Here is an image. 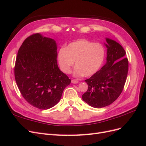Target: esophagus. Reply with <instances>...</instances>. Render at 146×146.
Listing matches in <instances>:
<instances>
[{
	"mask_svg": "<svg viewBox=\"0 0 146 146\" xmlns=\"http://www.w3.org/2000/svg\"><path fill=\"white\" fill-rule=\"evenodd\" d=\"M71 82H72V83H73V84H76V83H78V82L77 80H76V79H72Z\"/></svg>",
	"mask_w": 146,
	"mask_h": 146,
	"instance_id": "1",
	"label": "esophagus"
}]
</instances>
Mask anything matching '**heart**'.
I'll list each match as a JSON object with an SVG mask.
<instances>
[{"instance_id": "obj_1", "label": "heart", "mask_w": 146, "mask_h": 146, "mask_svg": "<svg viewBox=\"0 0 146 146\" xmlns=\"http://www.w3.org/2000/svg\"><path fill=\"white\" fill-rule=\"evenodd\" d=\"M106 55L105 47L87 39L74 41L58 51L60 68L65 74H70L76 61L74 76L89 77L96 74L102 66Z\"/></svg>"}]
</instances>
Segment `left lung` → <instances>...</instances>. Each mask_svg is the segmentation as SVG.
<instances>
[{"instance_id": "left-lung-1", "label": "left lung", "mask_w": 146, "mask_h": 146, "mask_svg": "<svg viewBox=\"0 0 146 146\" xmlns=\"http://www.w3.org/2000/svg\"><path fill=\"white\" fill-rule=\"evenodd\" d=\"M107 63L90 78L88 88L82 95L83 100L94 108H102L111 104L120 96L124 87L129 70L125 51L115 41L106 38Z\"/></svg>"}]
</instances>
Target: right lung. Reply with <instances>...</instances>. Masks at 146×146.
<instances>
[{
  "instance_id": "1",
  "label": "right lung",
  "mask_w": 146,
  "mask_h": 146,
  "mask_svg": "<svg viewBox=\"0 0 146 146\" xmlns=\"http://www.w3.org/2000/svg\"><path fill=\"white\" fill-rule=\"evenodd\" d=\"M56 50L54 39L35 33L25 39L17 52L15 66L17 87L25 100L39 109L58 104L71 82L58 68Z\"/></svg>"
}]
</instances>
